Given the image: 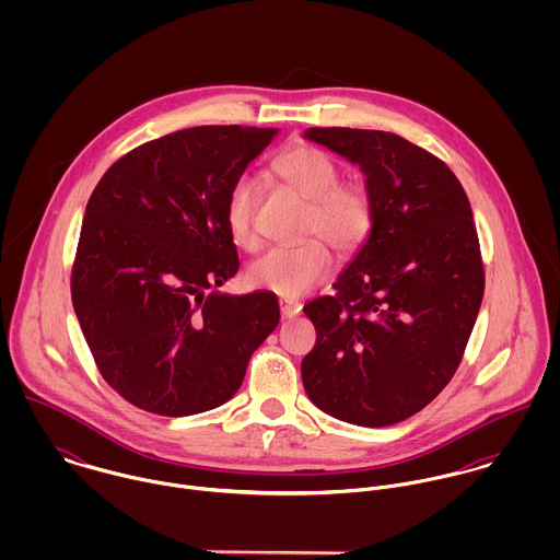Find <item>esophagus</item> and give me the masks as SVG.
Listing matches in <instances>:
<instances>
[{"label":"esophagus","instance_id":"1","mask_svg":"<svg viewBox=\"0 0 560 560\" xmlns=\"http://www.w3.org/2000/svg\"><path fill=\"white\" fill-rule=\"evenodd\" d=\"M302 313V304L300 302H293V300H280V315L284 319H291L295 315Z\"/></svg>","mask_w":560,"mask_h":560}]
</instances>
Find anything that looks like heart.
Listing matches in <instances>:
<instances>
[{
    "label": "heart",
    "mask_w": 560,
    "mask_h": 560,
    "mask_svg": "<svg viewBox=\"0 0 560 560\" xmlns=\"http://www.w3.org/2000/svg\"><path fill=\"white\" fill-rule=\"evenodd\" d=\"M273 176L308 202L304 235L327 241L338 254L349 256L369 240L375 207L371 194L353 183H340V167L325 151L298 144L271 163ZM258 185L252 176H241L226 198L224 218L243 249L258 245L256 231ZM331 271V254L325 243L306 241L295 247H271L247 269V282L256 289L282 298H300Z\"/></svg>",
    "instance_id": "obj_1"
}]
</instances>
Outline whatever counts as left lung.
<instances>
[{
    "instance_id": "obj_1",
    "label": "left lung",
    "mask_w": 560,
    "mask_h": 560,
    "mask_svg": "<svg viewBox=\"0 0 560 560\" xmlns=\"http://www.w3.org/2000/svg\"><path fill=\"white\" fill-rule=\"evenodd\" d=\"M304 138L362 167L375 220L334 293L304 306L317 342L302 382L325 413L388 427L446 388L472 334L485 269L470 200L444 161L397 133L313 127Z\"/></svg>"
}]
</instances>
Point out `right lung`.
Returning <instances> with one entry per match:
<instances>
[{
  "instance_id": "right-lung-1",
  "label": "right lung",
  "mask_w": 560,
  "mask_h": 560,
  "mask_svg": "<svg viewBox=\"0 0 560 560\" xmlns=\"http://www.w3.org/2000/svg\"><path fill=\"white\" fill-rule=\"evenodd\" d=\"M276 133L174 131L122 155L85 205L73 308L103 380L144 411L176 418L233 399L280 320L271 293L215 291L240 271L229 191Z\"/></svg>"
}]
</instances>
